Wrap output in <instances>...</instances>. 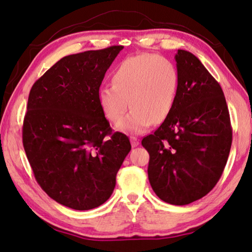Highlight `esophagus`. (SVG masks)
<instances>
[{
    "mask_svg": "<svg viewBox=\"0 0 252 252\" xmlns=\"http://www.w3.org/2000/svg\"><path fill=\"white\" fill-rule=\"evenodd\" d=\"M130 141H131V146L135 148L139 146V139L136 136H130Z\"/></svg>",
    "mask_w": 252,
    "mask_h": 252,
    "instance_id": "esophagus-1",
    "label": "esophagus"
}]
</instances>
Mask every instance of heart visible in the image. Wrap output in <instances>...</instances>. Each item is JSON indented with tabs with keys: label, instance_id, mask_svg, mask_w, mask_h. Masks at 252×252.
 <instances>
[{
	"label": "heart",
	"instance_id": "heart-1",
	"mask_svg": "<svg viewBox=\"0 0 252 252\" xmlns=\"http://www.w3.org/2000/svg\"><path fill=\"white\" fill-rule=\"evenodd\" d=\"M112 85L97 92V102L104 117L117 123L130 105L129 114L118 123V130L143 133L152 123L169 117L177 99L179 74L167 58L136 54L121 61L111 73ZM129 104H127V101Z\"/></svg>",
	"mask_w": 252,
	"mask_h": 252
}]
</instances>
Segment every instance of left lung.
I'll use <instances>...</instances> for the list:
<instances>
[{
  "label": "left lung",
  "instance_id": "left-lung-1",
  "mask_svg": "<svg viewBox=\"0 0 252 252\" xmlns=\"http://www.w3.org/2000/svg\"><path fill=\"white\" fill-rule=\"evenodd\" d=\"M179 87L174 106L142 146L148 177L161 200L185 206L215 188L227 163L232 127L223 91L192 53L176 54Z\"/></svg>",
  "mask_w": 252,
  "mask_h": 252
}]
</instances>
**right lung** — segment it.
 Returning <instances> with one entry per match:
<instances>
[{
	"mask_svg": "<svg viewBox=\"0 0 252 252\" xmlns=\"http://www.w3.org/2000/svg\"><path fill=\"white\" fill-rule=\"evenodd\" d=\"M122 45L62 58L33 84L22 129L34 177L50 198L74 210L101 206L131 150L112 132L97 92Z\"/></svg>",
	"mask_w": 252,
	"mask_h": 252,
	"instance_id": "1",
	"label": "right lung"
}]
</instances>
